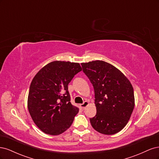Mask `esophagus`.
<instances>
[{"label": "esophagus", "instance_id": "34e87169", "mask_svg": "<svg viewBox=\"0 0 159 159\" xmlns=\"http://www.w3.org/2000/svg\"><path fill=\"white\" fill-rule=\"evenodd\" d=\"M88 105H89V102H87V101H85V102H84L82 104H80V107L82 109H85V108L87 107Z\"/></svg>", "mask_w": 159, "mask_h": 159}]
</instances>
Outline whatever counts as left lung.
Here are the masks:
<instances>
[{"mask_svg":"<svg viewBox=\"0 0 159 159\" xmlns=\"http://www.w3.org/2000/svg\"><path fill=\"white\" fill-rule=\"evenodd\" d=\"M95 91V116L91 126L99 133L113 134L125 127L134 107L133 86L122 72L102 60L81 63Z\"/></svg>","mask_w":159,"mask_h":159,"instance_id":"left-lung-1","label":"left lung"}]
</instances>
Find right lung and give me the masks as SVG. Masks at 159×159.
<instances>
[{"label":"right lung","instance_id":"obj_1","mask_svg":"<svg viewBox=\"0 0 159 159\" xmlns=\"http://www.w3.org/2000/svg\"><path fill=\"white\" fill-rule=\"evenodd\" d=\"M81 70L79 63L54 61L34 77L28 97V109L42 131L58 135L71 126L79 109L70 102L68 85Z\"/></svg>","mask_w":159,"mask_h":159}]
</instances>
